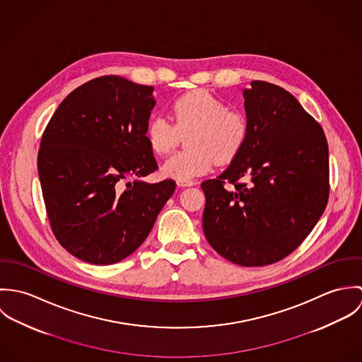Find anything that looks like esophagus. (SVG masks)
Returning <instances> with one entry per match:
<instances>
[{"mask_svg": "<svg viewBox=\"0 0 362 362\" xmlns=\"http://www.w3.org/2000/svg\"><path fill=\"white\" fill-rule=\"evenodd\" d=\"M177 185L178 187H192V185H195V181H192V180H177Z\"/></svg>", "mask_w": 362, "mask_h": 362, "instance_id": "1", "label": "esophagus"}]
</instances>
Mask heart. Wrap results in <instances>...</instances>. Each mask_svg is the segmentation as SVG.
<instances>
[{
  "mask_svg": "<svg viewBox=\"0 0 362 362\" xmlns=\"http://www.w3.org/2000/svg\"><path fill=\"white\" fill-rule=\"evenodd\" d=\"M171 119L152 115L145 138L157 156L167 155L175 145L178 131H187L188 149L165 160L161 174L174 180H192L210 171L214 160L220 164L233 161L244 149L250 136L245 114L227 110V104L209 90L188 92L171 104Z\"/></svg>",
  "mask_w": 362,
  "mask_h": 362,
  "instance_id": "heart-1",
  "label": "heart"
}]
</instances>
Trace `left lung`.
Wrapping results in <instances>:
<instances>
[{"label":"left lung","mask_w":362,"mask_h":362,"mask_svg":"<svg viewBox=\"0 0 362 362\" xmlns=\"http://www.w3.org/2000/svg\"><path fill=\"white\" fill-rule=\"evenodd\" d=\"M251 86L244 90L248 141L202 189L209 244L223 258L255 267L290 255L320 218L329 199V148L319 122L291 93L263 81Z\"/></svg>","instance_id":"left-lung-1"}]
</instances>
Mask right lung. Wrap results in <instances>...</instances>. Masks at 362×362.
Here are the masks:
<instances>
[{"label":"right lung","instance_id":"right-lung-1","mask_svg":"<svg viewBox=\"0 0 362 362\" xmlns=\"http://www.w3.org/2000/svg\"><path fill=\"white\" fill-rule=\"evenodd\" d=\"M153 88L117 75L72 90L49 121L37 170L52 234L92 264L129 257L175 191L173 180L127 182L156 171L145 129Z\"/></svg>","mask_w":362,"mask_h":362}]
</instances>
